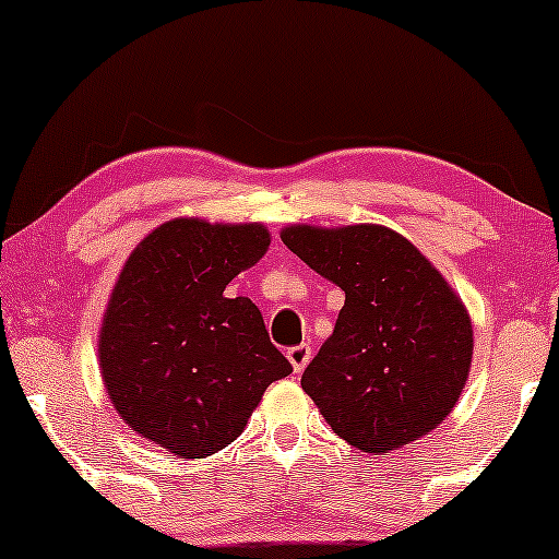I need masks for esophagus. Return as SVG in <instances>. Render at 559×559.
Listing matches in <instances>:
<instances>
[{
  "label": "esophagus",
  "instance_id": "1",
  "mask_svg": "<svg viewBox=\"0 0 559 559\" xmlns=\"http://www.w3.org/2000/svg\"><path fill=\"white\" fill-rule=\"evenodd\" d=\"M310 356H312V350H310L308 343H300V346L287 348V358H289V364H293L295 373L305 371V366L310 364Z\"/></svg>",
  "mask_w": 559,
  "mask_h": 559
}]
</instances>
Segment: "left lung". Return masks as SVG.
<instances>
[{"mask_svg":"<svg viewBox=\"0 0 559 559\" xmlns=\"http://www.w3.org/2000/svg\"><path fill=\"white\" fill-rule=\"evenodd\" d=\"M285 247L346 293L333 335L302 373L325 423L364 453L432 432L455 407L473 358L461 297L386 226L282 228Z\"/></svg>","mask_w":559,"mask_h":559,"instance_id":"left-lung-1","label":"left lung"}]
</instances>
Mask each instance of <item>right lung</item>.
<instances>
[{
  "label": "right lung",
  "mask_w": 559,
  "mask_h": 559,
  "mask_svg": "<svg viewBox=\"0 0 559 559\" xmlns=\"http://www.w3.org/2000/svg\"><path fill=\"white\" fill-rule=\"evenodd\" d=\"M270 249L262 224L173 218L129 254L106 305L98 366L119 417L180 457L239 438L272 381L293 373L236 274Z\"/></svg>",
  "instance_id": "obj_1"
}]
</instances>
